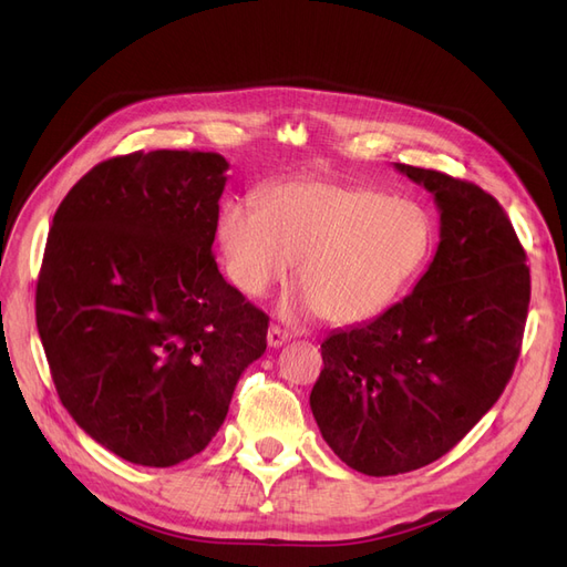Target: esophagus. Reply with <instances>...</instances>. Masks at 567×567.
Returning a JSON list of instances; mask_svg holds the SVG:
<instances>
[{
	"label": "esophagus",
	"instance_id": "1",
	"mask_svg": "<svg viewBox=\"0 0 567 567\" xmlns=\"http://www.w3.org/2000/svg\"><path fill=\"white\" fill-rule=\"evenodd\" d=\"M290 340V333L288 331H284L281 326H277V323H271L269 326V331H267V342H269V348H281L284 342H288Z\"/></svg>",
	"mask_w": 567,
	"mask_h": 567
}]
</instances>
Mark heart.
Instances as JSON below:
<instances>
[{
  "instance_id": "heart-1",
  "label": "heart",
  "mask_w": 567,
  "mask_h": 567,
  "mask_svg": "<svg viewBox=\"0 0 567 567\" xmlns=\"http://www.w3.org/2000/svg\"><path fill=\"white\" fill-rule=\"evenodd\" d=\"M217 238L241 293L265 296L300 262L298 310L357 326L390 310L416 281L435 227L423 205L381 188L293 179L267 188L260 208L227 203Z\"/></svg>"
}]
</instances>
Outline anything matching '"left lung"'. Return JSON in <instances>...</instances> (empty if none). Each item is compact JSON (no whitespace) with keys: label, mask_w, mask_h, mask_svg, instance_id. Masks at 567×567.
<instances>
[{"label":"left lung","mask_w":567,"mask_h":567,"mask_svg":"<svg viewBox=\"0 0 567 567\" xmlns=\"http://www.w3.org/2000/svg\"><path fill=\"white\" fill-rule=\"evenodd\" d=\"M431 192L440 244L414 290L381 317L321 342L310 406L350 468L383 477L447 454L499 400L529 305L525 250L483 188L394 163Z\"/></svg>","instance_id":"8db88e82"}]
</instances>
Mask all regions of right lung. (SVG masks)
<instances>
[{
  "label": "right lung",
  "instance_id": "1",
  "mask_svg": "<svg viewBox=\"0 0 567 567\" xmlns=\"http://www.w3.org/2000/svg\"><path fill=\"white\" fill-rule=\"evenodd\" d=\"M229 163L136 151L61 200L38 279V331L56 392L101 447L151 468L192 458L267 350V315L213 257Z\"/></svg>",
  "mask_w": 567,
  "mask_h": 567
}]
</instances>
